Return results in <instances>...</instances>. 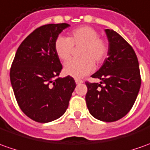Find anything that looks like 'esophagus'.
<instances>
[{
	"label": "esophagus",
	"mask_w": 150,
	"mask_h": 150,
	"mask_svg": "<svg viewBox=\"0 0 150 150\" xmlns=\"http://www.w3.org/2000/svg\"><path fill=\"white\" fill-rule=\"evenodd\" d=\"M75 83H76V84H79V83H83V80L80 79H75Z\"/></svg>",
	"instance_id": "obj_1"
}]
</instances>
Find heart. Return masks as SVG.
<instances>
[{
    "label": "heart",
    "instance_id": "1",
    "mask_svg": "<svg viewBox=\"0 0 150 150\" xmlns=\"http://www.w3.org/2000/svg\"><path fill=\"white\" fill-rule=\"evenodd\" d=\"M80 47V58L71 59L64 67L68 75L80 78L94 70V62L100 65L108 56V45L104 38L98 36L96 29L88 26L79 27L70 32L69 36L58 37L55 41L54 48L60 60L67 61L73 53L74 47Z\"/></svg>",
    "mask_w": 150,
    "mask_h": 150
}]
</instances>
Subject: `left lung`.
Masks as SVG:
<instances>
[{"label": "left lung", "mask_w": 150, "mask_h": 150, "mask_svg": "<svg viewBox=\"0 0 150 150\" xmlns=\"http://www.w3.org/2000/svg\"><path fill=\"white\" fill-rule=\"evenodd\" d=\"M108 38V57L92 75L100 83L86 81V104L93 117L107 122H116L130 112L139 93L141 77L135 51L119 33L106 29Z\"/></svg>", "instance_id": "left-lung-1"}]
</instances>
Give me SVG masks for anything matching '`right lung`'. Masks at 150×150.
Segmentation results:
<instances>
[{
	"label": "right lung",
	"mask_w": 150,
	"mask_h": 150,
	"mask_svg": "<svg viewBox=\"0 0 150 150\" xmlns=\"http://www.w3.org/2000/svg\"><path fill=\"white\" fill-rule=\"evenodd\" d=\"M70 25L49 24L33 31L17 49L10 71L15 98L20 109L37 122H50L67 111L75 89V79L57 78L62 69L54 44Z\"/></svg>",
	"instance_id": "right-lung-1"
}]
</instances>
